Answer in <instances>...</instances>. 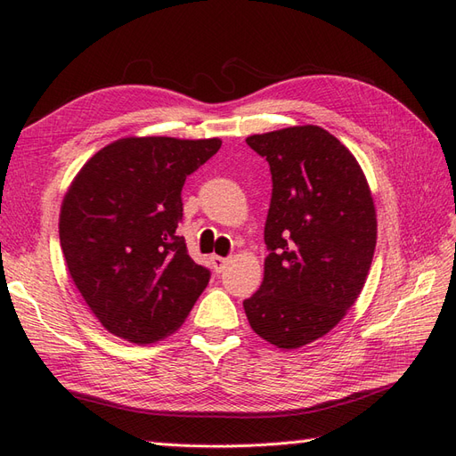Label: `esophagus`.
Here are the masks:
<instances>
[{
  "label": "esophagus",
  "instance_id": "34e87169",
  "mask_svg": "<svg viewBox=\"0 0 456 456\" xmlns=\"http://www.w3.org/2000/svg\"><path fill=\"white\" fill-rule=\"evenodd\" d=\"M211 265H213V268H216V273H223V268H225V266L229 265V258L213 255V256H211Z\"/></svg>",
  "mask_w": 456,
  "mask_h": 456
}]
</instances>
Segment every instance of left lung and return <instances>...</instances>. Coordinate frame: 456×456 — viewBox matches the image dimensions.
<instances>
[{
    "instance_id": "1",
    "label": "left lung",
    "mask_w": 456,
    "mask_h": 456,
    "mask_svg": "<svg viewBox=\"0 0 456 456\" xmlns=\"http://www.w3.org/2000/svg\"><path fill=\"white\" fill-rule=\"evenodd\" d=\"M273 174L265 280L245 299L253 331L299 348L341 322L361 296L376 247V209L362 168L317 125L250 134Z\"/></svg>"
}]
</instances>
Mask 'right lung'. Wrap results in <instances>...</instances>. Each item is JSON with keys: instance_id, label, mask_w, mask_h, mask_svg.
Returning <instances> with one entry per match:
<instances>
[{"instance_id": "1", "label": "right lung", "mask_w": 456, "mask_h": 456, "mask_svg": "<svg viewBox=\"0 0 456 456\" xmlns=\"http://www.w3.org/2000/svg\"><path fill=\"white\" fill-rule=\"evenodd\" d=\"M219 139L127 137L98 151L68 188L58 233L76 288L110 333L157 343L209 282L178 235L182 188Z\"/></svg>"}]
</instances>
